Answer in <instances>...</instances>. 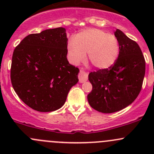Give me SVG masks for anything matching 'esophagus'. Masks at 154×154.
Returning <instances> with one entry per match:
<instances>
[{"instance_id": "esophagus-1", "label": "esophagus", "mask_w": 154, "mask_h": 154, "mask_svg": "<svg viewBox=\"0 0 154 154\" xmlns=\"http://www.w3.org/2000/svg\"><path fill=\"white\" fill-rule=\"evenodd\" d=\"M78 77H79V82H80V83H84V82L87 81V80H88V74H87L83 69H80Z\"/></svg>"}]
</instances>
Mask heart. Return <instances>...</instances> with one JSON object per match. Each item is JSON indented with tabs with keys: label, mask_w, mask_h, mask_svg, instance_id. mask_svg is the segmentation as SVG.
<instances>
[{
	"label": "heart",
	"mask_w": 154,
	"mask_h": 154,
	"mask_svg": "<svg viewBox=\"0 0 154 154\" xmlns=\"http://www.w3.org/2000/svg\"><path fill=\"white\" fill-rule=\"evenodd\" d=\"M68 56L74 65L86 59L98 69H107L117 61L120 52L119 41L115 35L100 29H86L70 38L67 42Z\"/></svg>",
	"instance_id": "obj_1"
}]
</instances>
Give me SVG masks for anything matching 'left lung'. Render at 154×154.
<instances>
[{"label":"left lung","mask_w":154,"mask_h":154,"mask_svg":"<svg viewBox=\"0 0 154 154\" xmlns=\"http://www.w3.org/2000/svg\"><path fill=\"white\" fill-rule=\"evenodd\" d=\"M120 46L119 58L112 67L88 74L92 90L87 96L90 106L103 113L120 111L131 104L142 89L145 61L139 45L122 30L114 31Z\"/></svg>","instance_id":"obj_1"}]
</instances>
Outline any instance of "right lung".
I'll use <instances>...</instances> for the list:
<instances>
[{
  "label": "right lung",
  "mask_w": 154,
  "mask_h": 154,
  "mask_svg": "<svg viewBox=\"0 0 154 154\" xmlns=\"http://www.w3.org/2000/svg\"><path fill=\"white\" fill-rule=\"evenodd\" d=\"M67 42L66 28L48 29L29 34L14 50L12 87L34 110L47 112L60 109L79 81L80 70L67 60Z\"/></svg>",
  "instance_id": "add662e5"
}]
</instances>
